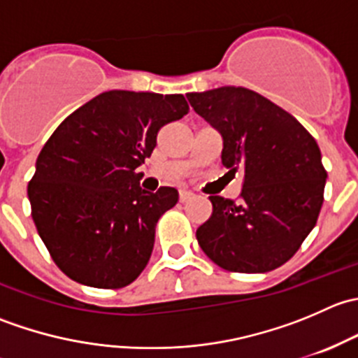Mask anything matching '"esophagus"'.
<instances>
[{"label":"esophagus","mask_w":358,"mask_h":358,"mask_svg":"<svg viewBox=\"0 0 358 358\" xmlns=\"http://www.w3.org/2000/svg\"><path fill=\"white\" fill-rule=\"evenodd\" d=\"M178 196H180V201H182V202H187V201H190V199H192V197H194V194L190 192V190H185V189H182V190H180V194H178Z\"/></svg>","instance_id":"esophagus-1"}]
</instances>
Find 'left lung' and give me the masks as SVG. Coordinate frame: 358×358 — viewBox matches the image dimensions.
Instances as JSON below:
<instances>
[{"mask_svg":"<svg viewBox=\"0 0 358 358\" xmlns=\"http://www.w3.org/2000/svg\"><path fill=\"white\" fill-rule=\"evenodd\" d=\"M223 138L222 162L243 169L239 201L209 196L196 237L229 272L263 273L294 256L319 218L327 173L315 138L289 112L243 86L187 93Z\"/></svg>","mask_w":358,"mask_h":358,"instance_id":"1","label":"left lung"}]
</instances>
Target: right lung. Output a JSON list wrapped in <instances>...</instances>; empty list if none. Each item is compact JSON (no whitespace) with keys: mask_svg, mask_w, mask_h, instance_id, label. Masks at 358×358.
<instances>
[{"mask_svg":"<svg viewBox=\"0 0 358 358\" xmlns=\"http://www.w3.org/2000/svg\"><path fill=\"white\" fill-rule=\"evenodd\" d=\"M187 112L183 95L112 90L67 115L45 143L27 196L39 237L72 280L119 289L145 268L157 220L178 192H145L136 168L159 129Z\"/></svg>","mask_w":358,"mask_h":358,"instance_id":"obj_1","label":"right lung"}]
</instances>
